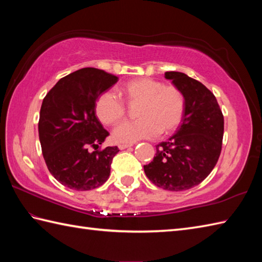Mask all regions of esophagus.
<instances>
[{
  "label": "esophagus",
  "instance_id": "obj_1",
  "mask_svg": "<svg viewBox=\"0 0 262 262\" xmlns=\"http://www.w3.org/2000/svg\"><path fill=\"white\" fill-rule=\"evenodd\" d=\"M134 145V144H119L118 145V147L120 148V149H125V148H127V147H130V146H133Z\"/></svg>",
  "mask_w": 262,
  "mask_h": 262
}]
</instances>
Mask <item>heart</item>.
Segmentation results:
<instances>
[{
    "label": "heart",
    "mask_w": 262,
    "mask_h": 262,
    "mask_svg": "<svg viewBox=\"0 0 262 262\" xmlns=\"http://www.w3.org/2000/svg\"><path fill=\"white\" fill-rule=\"evenodd\" d=\"M119 92L129 103H140L137 120L126 121L114 130L118 143H134L144 138L169 135L180 126L186 109L185 94L176 85L149 77L127 81ZM96 114L104 125L115 126L126 116L125 102L113 91H104L97 98Z\"/></svg>",
    "instance_id": "obj_1"
}]
</instances>
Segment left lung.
<instances>
[{"label":"left lung","instance_id":"1","mask_svg":"<svg viewBox=\"0 0 262 262\" xmlns=\"http://www.w3.org/2000/svg\"><path fill=\"white\" fill-rule=\"evenodd\" d=\"M185 94L181 125L169 141L157 145V154L144 172L155 186L170 191L199 185L214 169L222 151L224 117L215 96L203 83L181 72H165Z\"/></svg>","mask_w":262,"mask_h":262}]
</instances>
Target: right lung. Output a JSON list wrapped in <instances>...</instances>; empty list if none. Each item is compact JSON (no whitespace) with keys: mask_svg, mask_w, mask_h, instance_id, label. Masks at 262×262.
I'll use <instances>...</instances> for the list:
<instances>
[{"mask_svg":"<svg viewBox=\"0 0 262 262\" xmlns=\"http://www.w3.org/2000/svg\"><path fill=\"white\" fill-rule=\"evenodd\" d=\"M117 81L116 75L102 70L81 69L62 77L43 98L39 140L49 172L63 186L85 191L108 180L119 149L99 148L109 133L97 118L94 105Z\"/></svg>","mask_w":262,"mask_h":262,"instance_id":"obj_1","label":"right lung"}]
</instances>
